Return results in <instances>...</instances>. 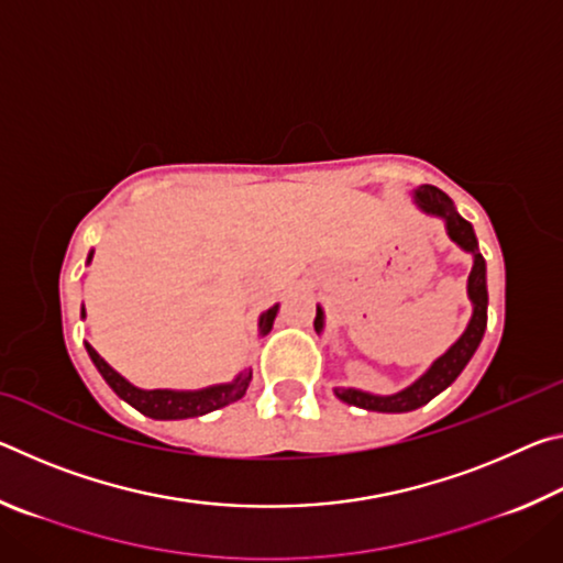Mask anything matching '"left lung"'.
Returning <instances> with one entry per match:
<instances>
[{
    "mask_svg": "<svg viewBox=\"0 0 563 563\" xmlns=\"http://www.w3.org/2000/svg\"><path fill=\"white\" fill-rule=\"evenodd\" d=\"M412 198L419 211H424L427 216L442 218L446 225V235H450L462 251L474 255L470 280H466V292H470V300H472V320L460 335V340H456L442 357H437L432 362V367L427 369L422 377L415 379L412 385L399 389L395 395H369V393H362V389L335 387V395L342 399V402L369 409V412H412V409L430 402L432 397L440 395L442 389L450 387L454 379L460 377V373L466 367V362L472 360L476 347H479L484 330H487V302H489L487 263H484L479 245H476L472 223L464 221V218L456 213L452 198L437 186H419L412 190ZM322 325H325V312H322V308L318 305L316 330L322 332Z\"/></svg>",
    "mask_w": 563,
    "mask_h": 563,
    "instance_id": "obj_1",
    "label": "left lung"
}]
</instances>
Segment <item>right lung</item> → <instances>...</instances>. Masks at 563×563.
I'll return each mask as SVG.
<instances>
[{
    "instance_id": "1",
    "label": "right lung",
    "mask_w": 563,
    "mask_h": 563,
    "mask_svg": "<svg viewBox=\"0 0 563 563\" xmlns=\"http://www.w3.org/2000/svg\"><path fill=\"white\" fill-rule=\"evenodd\" d=\"M91 255L93 253H89L87 263H91ZM275 316H278V305H273L271 310L263 312L258 320L261 335H268ZM81 318H84V310H81ZM87 352L113 393H117L123 402L136 407L141 415H146L151 419H188V417H201L206 412H213V409H221L225 405L235 402V399H241L253 377L251 369H245V373L238 375L233 383L194 389V393H178V389H141V387H133L129 379H123L117 369L109 367V362L103 360L99 352L89 345V342H87Z\"/></svg>"
}]
</instances>
